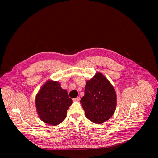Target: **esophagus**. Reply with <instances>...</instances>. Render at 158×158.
<instances>
[{"label":"esophagus","instance_id":"1","mask_svg":"<svg viewBox=\"0 0 158 158\" xmlns=\"http://www.w3.org/2000/svg\"><path fill=\"white\" fill-rule=\"evenodd\" d=\"M80 99V97H77V98L73 99V102H79Z\"/></svg>","mask_w":158,"mask_h":158}]
</instances>
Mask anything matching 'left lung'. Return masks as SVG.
Masks as SVG:
<instances>
[{"mask_svg":"<svg viewBox=\"0 0 158 158\" xmlns=\"http://www.w3.org/2000/svg\"><path fill=\"white\" fill-rule=\"evenodd\" d=\"M80 102L89 121L96 124L103 123L109 120L115 111V90L103 74L97 73L87 81L84 95Z\"/></svg>","mask_w":158,"mask_h":158,"instance_id":"1","label":"left lung"}]
</instances>
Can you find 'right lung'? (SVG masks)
I'll list each match as a JSON object with an SVG mask.
<instances>
[{"label":"right lung","instance_id":"add662e5","mask_svg":"<svg viewBox=\"0 0 158 158\" xmlns=\"http://www.w3.org/2000/svg\"><path fill=\"white\" fill-rule=\"evenodd\" d=\"M72 103L67 91L52 80L43 85L35 98L38 115L42 121L51 125H57L64 121Z\"/></svg>","mask_w":158,"mask_h":158}]
</instances>
